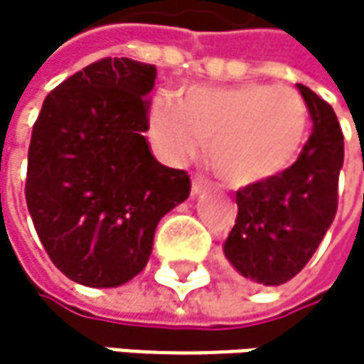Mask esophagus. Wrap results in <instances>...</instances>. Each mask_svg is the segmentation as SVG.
I'll list each match as a JSON object with an SVG mask.
<instances>
[{"mask_svg": "<svg viewBox=\"0 0 364 364\" xmlns=\"http://www.w3.org/2000/svg\"><path fill=\"white\" fill-rule=\"evenodd\" d=\"M205 190H209V181L203 178V176H194V178H192V196H198V194H203Z\"/></svg>", "mask_w": 364, "mask_h": 364, "instance_id": "34e87169", "label": "esophagus"}]
</instances>
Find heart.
<instances>
[{
  "mask_svg": "<svg viewBox=\"0 0 364 364\" xmlns=\"http://www.w3.org/2000/svg\"><path fill=\"white\" fill-rule=\"evenodd\" d=\"M308 109L288 87L245 82L159 93L148 137L168 164H183L209 139V164L233 186L267 181L295 164L306 141Z\"/></svg>",
  "mask_w": 364,
  "mask_h": 364,
  "instance_id": "heart-1",
  "label": "heart"
}]
</instances>
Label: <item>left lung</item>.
<instances>
[{
	"label": "left lung",
	"mask_w": 364,
	"mask_h": 364,
	"mask_svg": "<svg viewBox=\"0 0 364 364\" xmlns=\"http://www.w3.org/2000/svg\"><path fill=\"white\" fill-rule=\"evenodd\" d=\"M312 117V135L284 172L237 190V218L223 245L245 279L279 286L295 277L330 229L338 205L343 133L334 109L297 85Z\"/></svg>",
	"instance_id": "obj_1"
}]
</instances>
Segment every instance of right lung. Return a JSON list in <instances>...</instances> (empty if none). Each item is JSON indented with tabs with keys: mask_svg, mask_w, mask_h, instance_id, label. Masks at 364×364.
I'll return each instance as SVG.
<instances>
[{
	"mask_svg": "<svg viewBox=\"0 0 364 364\" xmlns=\"http://www.w3.org/2000/svg\"><path fill=\"white\" fill-rule=\"evenodd\" d=\"M157 67L102 58L43 102L28 150L26 203L38 240L72 282L115 288L144 271L159 220L190 196V176L148 148Z\"/></svg>",
	"mask_w": 364,
	"mask_h": 364,
	"instance_id": "obj_1",
	"label": "right lung"
}]
</instances>
